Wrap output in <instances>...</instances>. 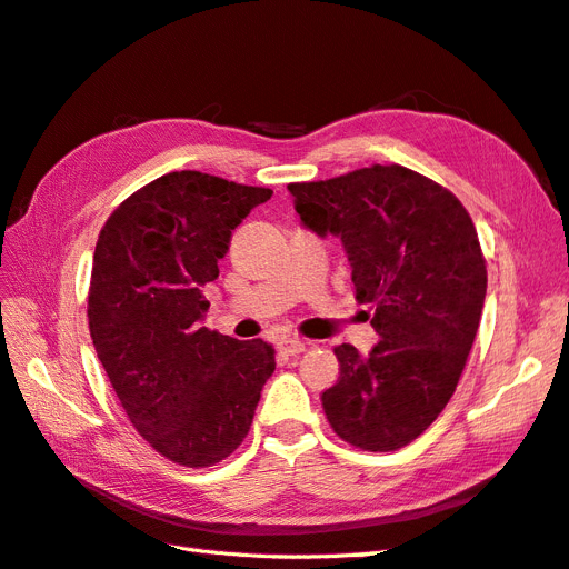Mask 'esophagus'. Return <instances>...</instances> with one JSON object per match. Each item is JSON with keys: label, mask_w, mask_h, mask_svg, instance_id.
<instances>
[{"label": "esophagus", "mask_w": 569, "mask_h": 569, "mask_svg": "<svg viewBox=\"0 0 569 569\" xmlns=\"http://www.w3.org/2000/svg\"><path fill=\"white\" fill-rule=\"evenodd\" d=\"M278 349L284 353V356H297L301 351H306V341L303 339H297V337H284L278 341Z\"/></svg>", "instance_id": "34e87169"}]
</instances>
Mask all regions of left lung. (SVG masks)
<instances>
[{
    "label": "left lung",
    "mask_w": 569,
    "mask_h": 569,
    "mask_svg": "<svg viewBox=\"0 0 569 569\" xmlns=\"http://www.w3.org/2000/svg\"><path fill=\"white\" fill-rule=\"evenodd\" d=\"M287 189L308 230L341 239L380 335L368 356L335 347L327 422L360 451L401 449L439 418L468 363L487 297L475 222L449 189L396 163Z\"/></svg>",
    "instance_id": "8db88e82"
}]
</instances>
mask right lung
Returning <instances> with one entry per match:
<instances>
[{
	"label": "right lung",
	"mask_w": 569,
	"mask_h": 569,
	"mask_svg": "<svg viewBox=\"0 0 569 569\" xmlns=\"http://www.w3.org/2000/svg\"><path fill=\"white\" fill-rule=\"evenodd\" d=\"M272 197L199 170L137 189L101 228L88 320L120 406L153 451L211 468L249 435L274 370L263 339L203 327V287L218 278L232 230Z\"/></svg>",
	"instance_id": "1"
}]
</instances>
